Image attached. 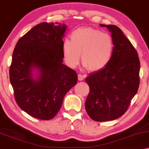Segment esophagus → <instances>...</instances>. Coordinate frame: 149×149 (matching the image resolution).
<instances>
[{"instance_id": "1", "label": "esophagus", "mask_w": 149, "mask_h": 149, "mask_svg": "<svg viewBox=\"0 0 149 149\" xmlns=\"http://www.w3.org/2000/svg\"><path fill=\"white\" fill-rule=\"evenodd\" d=\"M84 75H82L81 74H78V79H79V81H82V80L84 79Z\"/></svg>"}]
</instances>
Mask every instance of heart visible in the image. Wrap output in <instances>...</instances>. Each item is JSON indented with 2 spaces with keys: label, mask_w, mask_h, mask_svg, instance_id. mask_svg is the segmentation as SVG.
I'll use <instances>...</instances> for the list:
<instances>
[{
  "label": "heart",
  "mask_w": 149,
  "mask_h": 149,
  "mask_svg": "<svg viewBox=\"0 0 149 149\" xmlns=\"http://www.w3.org/2000/svg\"><path fill=\"white\" fill-rule=\"evenodd\" d=\"M114 50L113 38L109 34L91 27H81L70 35V40L63 43L64 58L68 67L75 68L81 59L84 67L98 71L111 61Z\"/></svg>",
  "instance_id": "1"
}]
</instances>
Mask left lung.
Wrapping results in <instances>:
<instances>
[{
  "instance_id": "8db88e82",
  "label": "left lung",
  "mask_w": 149,
  "mask_h": 149,
  "mask_svg": "<svg viewBox=\"0 0 149 149\" xmlns=\"http://www.w3.org/2000/svg\"><path fill=\"white\" fill-rule=\"evenodd\" d=\"M100 26L111 33L114 50L106 67L86 78L90 91L85 109L93 120L102 122L116 119L127 111L138 91L140 61L135 49L118 26Z\"/></svg>"
}]
</instances>
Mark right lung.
Returning <instances> with one entry per match:
<instances>
[{"mask_svg":"<svg viewBox=\"0 0 149 149\" xmlns=\"http://www.w3.org/2000/svg\"><path fill=\"white\" fill-rule=\"evenodd\" d=\"M67 28L61 22H42L22 36L14 50L9 74L16 102L38 119L54 118L77 82L75 70L63 63Z\"/></svg>","mask_w":149,"mask_h":149,"instance_id":"1","label":"right lung"}]
</instances>
